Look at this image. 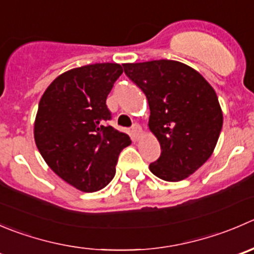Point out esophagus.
<instances>
[{
  "label": "esophagus",
  "mask_w": 254,
  "mask_h": 254,
  "mask_svg": "<svg viewBox=\"0 0 254 254\" xmlns=\"http://www.w3.org/2000/svg\"><path fill=\"white\" fill-rule=\"evenodd\" d=\"M142 130H141V127H140L139 124H134L131 127V134L132 136L135 137V139H139L140 135H141Z\"/></svg>",
  "instance_id": "1"
}]
</instances>
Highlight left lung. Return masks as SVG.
I'll return each mask as SVG.
<instances>
[{
	"mask_svg": "<svg viewBox=\"0 0 254 254\" xmlns=\"http://www.w3.org/2000/svg\"><path fill=\"white\" fill-rule=\"evenodd\" d=\"M123 67L146 95L149 127L161 146L150 171L165 181L186 179L207 161L217 144L223 115L216 92L197 70L176 61Z\"/></svg>",
	"mask_w": 254,
	"mask_h": 254,
	"instance_id": "1",
	"label": "left lung"
}]
</instances>
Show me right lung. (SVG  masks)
Listing matches in <instances>:
<instances>
[{"label": "right lung", "instance_id": "1", "mask_svg": "<svg viewBox=\"0 0 254 254\" xmlns=\"http://www.w3.org/2000/svg\"><path fill=\"white\" fill-rule=\"evenodd\" d=\"M123 68L95 63L57 77L39 100L34 140L49 167L75 189L94 192L115 175L129 135L107 124L108 94Z\"/></svg>", "mask_w": 254, "mask_h": 254}]
</instances>
